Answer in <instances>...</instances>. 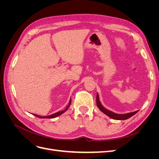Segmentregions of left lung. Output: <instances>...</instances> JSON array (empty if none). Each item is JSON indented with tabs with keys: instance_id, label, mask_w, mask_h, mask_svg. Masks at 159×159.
<instances>
[{
	"instance_id": "8db88e82",
	"label": "left lung",
	"mask_w": 159,
	"mask_h": 159,
	"mask_svg": "<svg viewBox=\"0 0 159 159\" xmlns=\"http://www.w3.org/2000/svg\"><path fill=\"white\" fill-rule=\"evenodd\" d=\"M96 102H97V106L101 110V111H102L103 113H105V115H107L108 117L112 118L113 119H115V120H125V119H127L130 118L131 117L133 116L134 114H136L138 112V111H136L129 113H126V114H117V113H113L112 111H109V110L106 109L105 108H104L102 106V105L101 104V103L99 102L98 94H97Z\"/></svg>"
}]
</instances>
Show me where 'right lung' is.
Wrapping results in <instances>:
<instances>
[{
  "label": "right lung",
  "instance_id": "right-lung-1",
  "mask_svg": "<svg viewBox=\"0 0 159 159\" xmlns=\"http://www.w3.org/2000/svg\"><path fill=\"white\" fill-rule=\"evenodd\" d=\"M71 99H70L68 105L66 107V108L64 111H61L57 112V113H54V114L50 115H48V116H40V115H36V114H33V115H35L36 117H38V118H42V119H43V118H48V119L55 118V117H57V116H59L60 115H61V114H62L63 113H64V112L66 111H67V109H68V108L70 107V104H71Z\"/></svg>",
  "mask_w": 159,
  "mask_h": 159
}]
</instances>
